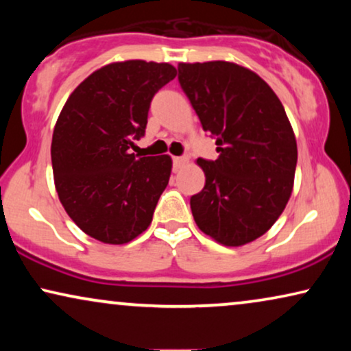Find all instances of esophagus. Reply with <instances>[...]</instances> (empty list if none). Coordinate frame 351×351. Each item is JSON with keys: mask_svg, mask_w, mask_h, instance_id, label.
I'll use <instances>...</instances> for the list:
<instances>
[{"mask_svg": "<svg viewBox=\"0 0 351 351\" xmlns=\"http://www.w3.org/2000/svg\"><path fill=\"white\" fill-rule=\"evenodd\" d=\"M172 162H174V169L179 171L180 167H184L186 162H189V160H186L185 156H174L172 158Z\"/></svg>", "mask_w": 351, "mask_h": 351, "instance_id": "obj_1", "label": "esophagus"}]
</instances>
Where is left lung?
I'll use <instances>...</instances> for the list:
<instances>
[{
	"instance_id": "left-lung-1",
	"label": "left lung",
	"mask_w": 351,
	"mask_h": 351,
	"mask_svg": "<svg viewBox=\"0 0 351 351\" xmlns=\"http://www.w3.org/2000/svg\"><path fill=\"white\" fill-rule=\"evenodd\" d=\"M179 83L219 158H198L206 184L190 198L201 232L223 246L261 238L294 186L297 142L281 100L252 70L233 62L179 64Z\"/></svg>"
}]
</instances>
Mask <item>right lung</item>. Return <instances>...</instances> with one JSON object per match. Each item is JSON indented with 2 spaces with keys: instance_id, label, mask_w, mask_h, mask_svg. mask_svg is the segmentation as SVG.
<instances>
[{
  "instance_id": "add662e5",
  "label": "right lung",
  "mask_w": 351,
  "mask_h": 351,
  "mask_svg": "<svg viewBox=\"0 0 351 351\" xmlns=\"http://www.w3.org/2000/svg\"><path fill=\"white\" fill-rule=\"evenodd\" d=\"M171 64L113 62L66 99L51 143L57 195L90 238L126 244L152 223L172 169L169 155L131 153L147 128L150 102L174 80Z\"/></svg>"
}]
</instances>
